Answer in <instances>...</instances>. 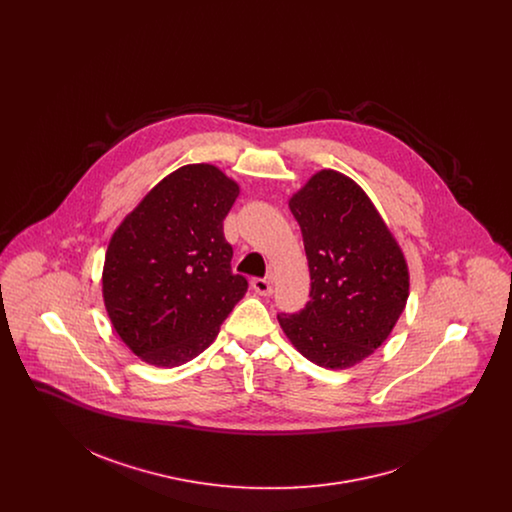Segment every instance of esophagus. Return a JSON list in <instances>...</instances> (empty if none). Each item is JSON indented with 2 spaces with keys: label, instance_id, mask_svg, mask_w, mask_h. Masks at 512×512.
<instances>
[{
  "label": "esophagus",
  "instance_id": "esophagus-1",
  "mask_svg": "<svg viewBox=\"0 0 512 512\" xmlns=\"http://www.w3.org/2000/svg\"><path fill=\"white\" fill-rule=\"evenodd\" d=\"M251 286L259 295H270L272 293V282L267 278H253Z\"/></svg>",
  "mask_w": 512,
  "mask_h": 512
}]
</instances>
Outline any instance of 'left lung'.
<instances>
[{
	"instance_id": "obj_1",
	"label": "left lung",
	"mask_w": 512,
	"mask_h": 512,
	"mask_svg": "<svg viewBox=\"0 0 512 512\" xmlns=\"http://www.w3.org/2000/svg\"><path fill=\"white\" fill-rule=\"evenodd\" d=\"M311 272V299L278 315L311 363L349 368L374 353L401 317L409 268L390 228L349 176L320 171L290 199Z\"/></svg>"
}]
</instances>
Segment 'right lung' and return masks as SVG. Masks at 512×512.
Returning a JSON list of instances; mask_svg holds the SVG:
<instances>
[{"mask_svg": "<svg viewBox=\"0 0 512 512\" xmlns=\"http://www.w3.org/2000/svg\"><path fill=\"white\" fill-rule=\"evenodd\" d=\"M238 194L217 167L186 165L115 230L103 265L105 309L121 340L149 365L192 361L247 292L222 230Z\"/></svg>", "mask_w": 512, "mask_h": 512, "instance_id": "1", "label": "right lung"}]
</instances>
